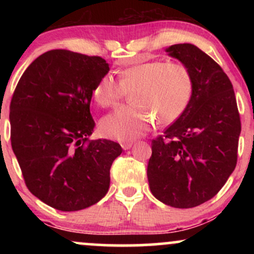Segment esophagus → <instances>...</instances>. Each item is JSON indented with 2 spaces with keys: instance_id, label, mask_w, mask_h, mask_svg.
Returning <instances> with one entry per match:
<instances>
[{
  "instance_id": "esophagus-1",
  "label": "esophagus",
  "mask_w": 254,
  "mask_h": 254,
  "mask_svg": "<svg viewBox=\"0 0 254 254\" xmlns=\"http://www.w3.org/2000/svg\"><path fill=\"white\" fill-rule=\"evenodd\" d=\"M121 145H122V148H123L124 150H127V149H130L131 147H132V142H123V143H122Z\"/></svg>"
}]
</instances>
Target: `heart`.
<instances>
[{
  "mask_svg": "<svg viewBox=\"0 0 254 254\" xmlns=\"http://www.w3.org/2000/svg\"><path fill=\"white\" fill-rule=\"evenodd\" d=\"M125 92H132V105L103 118L100 130L109 138L130 142L144 135L155 118L159 124H171L185 112L193 95V77L185 64L151 61L122 69L118 82L112 75H104L93 97L107 109L117 106Z\"/></svg>",
  "mask_w": 254,
  "mask_h": 254,
  "instance_id": "b5f03b06",
  "label": "heart"
}]
</instances>
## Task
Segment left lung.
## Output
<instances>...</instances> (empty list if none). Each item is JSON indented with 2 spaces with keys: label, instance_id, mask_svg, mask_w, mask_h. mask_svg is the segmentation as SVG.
Here are the masks:
<instances>
[{
  "label": "left lung",
  "instance_id": "1",
  "mask_svg": "<svg viewBox=\"0 0 254 254\" xmlns=\"http://www.w3.org/2000/svg\"><path fill=\"white\" fill-rule=\"evenodd\" d=\"M166 51L190 69L193 95L185 112L151 141L147 176L160 202L188 209L211 199L234 171L241 122L233 84L210 56L192 44Z\"/></svg>",
  "mask_w": 254,
  "mask_h": 254
}]
</instances>
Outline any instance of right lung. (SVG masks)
<instances>
[{
	"label": "right lung",
	"mask_w": 254,
	"mask_h": 254,
	"mask_svg": "<svg viewBox=\"0 0 254 254\" xmlns=\"http://www.w3.org/2000/svg\"><path fill=\"white\" fill-rule=\"evenodd\" d=\"M109 70L99 56L51 50L30 64L11 97L10 142L26 186L57 210H82L109 191L111 166L123 149L88 139L93 89Z\"/></svg>",
	"instance_id": "obj_1"
}]
</instances>
